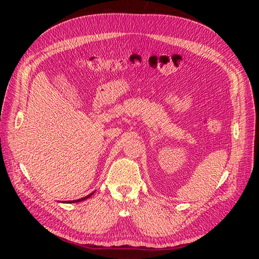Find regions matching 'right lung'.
<instances>
[{
    "instance_id": "right-lung-1",
    "label": "right lung",
    "mask_w": 259,
    "mask_h": 259,
    "mask_svg": "<svg viewBox=\"0 0 259 259\" xmlns=\"http://www.w3.org/2000/svg\"><path fill=\"white\" fill-rule=\"evenodd\" d=\"M95 192V191H94ZM94 192H92L91 194H89V195H86V197H84V198H81V199H79V200H74V201H66L67 203H76V202H81V201H83V200H86L88 198H90L91 195H93L94 194ZM65 203V202H64Z\"/></svg>"
}]
</instances>
